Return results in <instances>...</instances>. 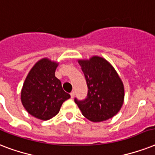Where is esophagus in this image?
Returning a JSON list of instances; mask_svg holds the SVG:
<instances>
[{"label": "esophagus", "instance_id": "obj_1", "mask_svg": "<svg viewBox=\"0 0 155 155\" xmlns=\"http://www.w3.org/2000/svg\"><path fill=\"white\" fill-rule=\"evenodd\" d=\"M75 92H71V98H74V97H75Z\"/></svg>", "mask_w": 155, "mask_h": 155}]
</instances>
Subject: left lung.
<instances>
[{"mask_svg":"<svg viewBox=\"0 0 155 155\" xmlns=\"http://www.w3.org/2000/svg\"><path fill=\"white\" fill-rule=\"evenodd\" d=\"M87 85V98L75 99L85 117L93 122L112 118L120 111L125 98L124 84L110 63L100 56L79 59Z\"/></svg>","mask_w":155,"mask_h":155,"instance_id":"left-lung-1","label":"left lung"}]
</instances>
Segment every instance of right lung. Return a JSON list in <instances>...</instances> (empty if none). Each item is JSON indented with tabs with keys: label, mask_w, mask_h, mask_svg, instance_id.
Listing matches in <instances>:
<instances>
[{
	"label": "right lung",
	"mask_w": 155,
	"mask_h": 155,
	"mask_svg": "<svg viewBox=\"0 0 155 155\" xmlns=\"http://www.w3.org/2000/svg\"><path fill=\"white\" fill-rule=\"evenodd\" d=\"M57 62L43 58L28 73L21 92V101L28 113L42 120L58 113L63 103L71 96L63 91L55 77Z\"/></svg>",
	"instance_id": "1"
}]
</instances>
